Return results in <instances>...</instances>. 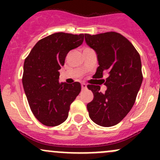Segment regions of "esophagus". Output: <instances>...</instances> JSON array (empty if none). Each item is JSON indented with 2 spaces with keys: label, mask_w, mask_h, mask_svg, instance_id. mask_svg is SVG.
<instances>
[{
  "label": "esophagus",
  "mask_w": 160,
  "mask_h": 160,
  "mask_svg": "<svg viewBox=\"0 0 160 160\" xmlns=\"http://www.w3.org/2000/svg\"><path fill=\"white\" fill-rule=\"evenodd\" d=\"M81 87H82V89H86L87 88V84L86 83H81Z\"/></svg>",
  "instance_id": "obj_1"
}]
</instances>
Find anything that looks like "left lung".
I'll return each instance as SVG.
<instances>
[{"mask_svg":"<svg viewBox=\"0 0 160 160\" xmlns=\"http://www.w3.org/2000/svg\"><path fill=\"white\" fill-rule=\"evenodd\" d=\"M85 41L98 55L99 67L93 77L102 78L104 72L108 73L104 93L100 91V86L88 85L93 93V101L87 105L89 116L97 125L113 126L129 112L141 87L143 77L139 53L118 32L85 34Z\"/></svg>","mask_w":160,"mask_h":160,"instance_id":"1","label":"left lung"}]
</instances>
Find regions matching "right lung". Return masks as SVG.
Masks as SVG:
<instances>
[{
    "mask_svg": "<svg viewBox=\"0 0 160 160\" xmlns=\"http://www.w3.org/2000/svg\"><path fill=\"white\" fill-rule=\"evenodd\" d=\"M83 34H52L38 42L25 59L22 83L35 117L46 126L67 120L70 106L81 90L78 82H59L61 67L70 50L83 43Z\"/></svg>",
    "mask_w": 160,
    "mask_h": 160,
    "instance_id": "add662e5",
    "label": "right lung"
}]
</instances>
